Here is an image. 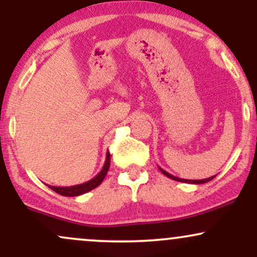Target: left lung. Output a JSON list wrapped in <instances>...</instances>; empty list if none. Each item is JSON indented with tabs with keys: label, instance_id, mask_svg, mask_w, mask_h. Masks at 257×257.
I'll return each instance as SVG.
<instances>
[{
	"label": "left lung",
	"instance_id": "8db88e82",
	"mask_svg": "<svg viewBox=\"0 0 257 257\" xmlns=\"http://www.w3.org/2000/svg\"><path fill=\"white\" fill-rule=\"evenodd\" d=\"M158 168H159V170H161V172L163 173L166 176H168V178H169V179H173V180H175V181H180V182H186V184H193V185L205 184V182L210 181V180H213V179L215 178V175H214V176H210V178L203 179V180H186V179H180V178H178V176H174V175H172V174H169L168 172H166V170H163L161 167H158Z\"/></svg>",
	"mask_w": 257,
	"mask_h": 257
}]
</instances>
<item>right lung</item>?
I'll return each instance as SVG.
<instances>
[{"label":"right lung","instance_id":"obj_1","mask_svg":"<svg viewBox=\"0 0 257 257\" xmlns=\"http://www.w3.org/2000/svg\"><path fill=\"white\" fill-rule=\"evenodd\" d=\"M110 161H111V156L110 153H106V159H105V163L102 169L100 170V173L96 176H94L93 179L89 180V181L83 182V184H79V185H75V186H69V187H59V186H48L51 190L54 191L61 196L65 197H77L81 196V194L89 192V191L94 190L95 187L101 184L102 180L105 179L106 174L108 172V168H110Z\"/></svg>","mask_w":257,"mask_h":257}]
</instances>
